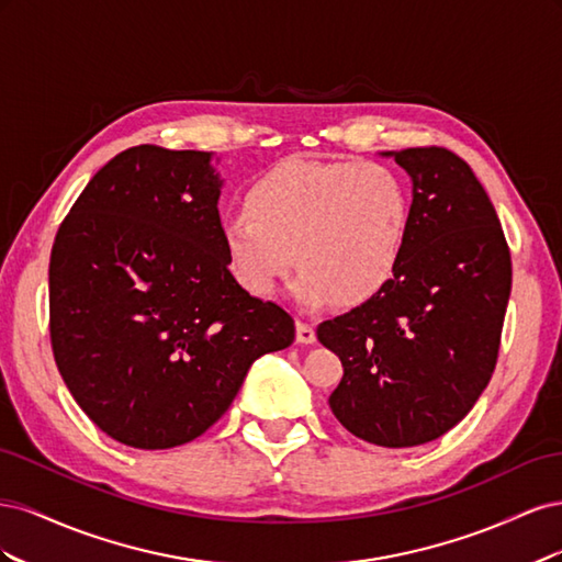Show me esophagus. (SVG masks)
Wrapping results in <instances>:
<instances>
[{
  "mask_svg": "<svg viewBox=\"0 0 562 562\" xmlns=\"http://www.w3.org/2000/svg\"><path fill=\"white\" fill-rule=\"evenodd\" d=\"M295 339H297L300 345H312V342H316V330H314V326H310V323H304V321H297Z\"/></svg>",
  "mask_w": 562,
  "mask_h": 562,
  "instance_id": "1",
  "label": "esophagus"
}]
</instances>
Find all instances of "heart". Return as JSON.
Here are the masks:
<instances>
[{
  "label": "heart",
  "mask_w": 562,
  "mask_h": 562,
  "mask_svg": "<svg viewBox=\"0 0 562 562\" xmlns=\"http://www.w3.org/2000/svg\"><path fill=\"white\" fill-rule=\"evenodd\" d=\"M246 206L250 216L232 213L220 225L234 279L269 297L297 252L291 297L304 312L380 295L396 277L413 223L407 184L378 161H283L250 187Z\"/></svg>",
  "instance_id": "heart-1"
}]
</instances>
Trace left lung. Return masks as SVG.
<instances>
[{"label":"left lung","instance_id":"left-lung-1","mask_svg":"<svg viewBox=\"0 0 562 562\" xmlns=\"http://www.w3.org/2000/svg\"><path fill=\"white\" fill-rule=\"evenodd\" d=\"M413 182V223L396 277L316 335L345 375L328 403L382 448L429 443L462 422L497 363L512 255L495 206L452 151H380Z\"/></svg>","mask_w":562,"mask_h":562}]
</instances>
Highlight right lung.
Wrapping results in <instances>:
<instances>
[{"label":"right lung","mask_w":562,"mask_h":562,"mask_svg":"<svg viewBox=\"0 0 562 562\" xmlns=\"http://www.w3.org/2000/svg\"><path fill=\"white\" fill-rule=\"evenodd\" d=\"M211 151L138 145L83 187L48 265L50 345L98 429L131 448L190 443L227 413L295 323L229 271Z\"/></svg>","instance_id":"right-lung-1"}]
</instances>
